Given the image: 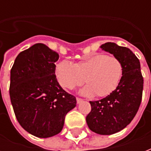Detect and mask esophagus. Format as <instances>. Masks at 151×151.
<instances>
[{"label":"esophagus","instance_id":"1","mask_svg":"<svg viewBox=\"0 0 151 151\" xmlns=\"http://www.w3.org/2000/svg\"><path fill=\"white\" fill-rule=\"evenodd\" d=\"M76 99H77V103H78V104L81 103L83 101L82 99H81V98H78V97H77V98H76Z\"/></svg>","mask_w":151,"mask_h":151}]
</instances>
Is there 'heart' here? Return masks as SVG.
Listing matches in <instances>:
<instances>
[{
    "instance_id": "b5f03b06",
    "label": "heart",
    "mask_w": 151,
    "mask_h": 151,
    "mask_svg": "<svg viewBox=\"0 0 151 151\" xmlns=\"http://www.w3.org/2000/svg\"><path fill=\"white\" fill-rule=\"evenodd\" d=\"M123 71V64L118 58L96 54L74 64L60 62L55 67V75L59 85L68 89L81 85L85 81L87 85L81 89V94L101 98L114 92L121 82Z\"/></svg>"
}]
</instances>
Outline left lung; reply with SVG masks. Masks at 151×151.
I'll return each mask as SVG.
<instances>
[{"label": "left lung", "instance_id": "1", "mask_svg": "<svg viewBox=\"0 0 151 151\" xmlns=\"http://www.w3.org/2000/svg\"><path fill=\"white\" fill-rule=\"evenodd\" d=\"M100 48L121 60L123 76L114 92L100 100L90 101L92 110L86 122L96 133L112 135L124 129L136 116L142 100L143 78L139 60L129 48L112 42Z\"/></svg>", "mask_w": 151, "mask_h": 151}]
</instances>
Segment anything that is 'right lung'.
<instances>
[{
	"mask_svg": "<svg viewBox=\"0 0 151 151\" xmlns=\"http://www.w3.org/2000/svg\"><path fill=\"white\" fill-rule=\"evenodd\" d=\"M59 54L37 43L20 52L11 70V103L20 125L31 135L48 138L59 134L66 114L77 100L57 81Z\"/></svg>",
	"mask_w": 151,
	"mask_h": 151,
	"instance_id": "right-lung-1",
	"label": "right lung"
}]
</instances>
